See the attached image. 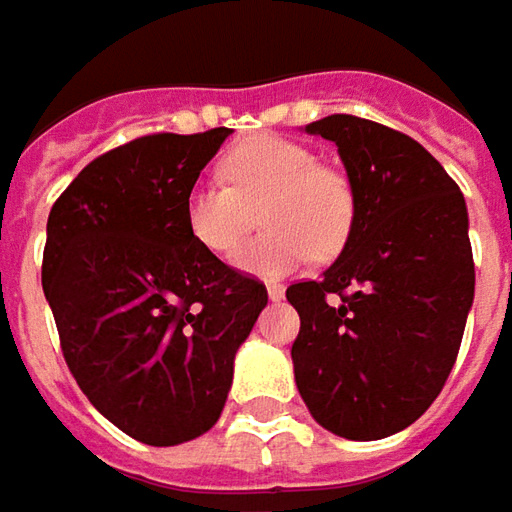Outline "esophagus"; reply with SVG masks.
I'll return each mask as SVG.
<instances>
[{"instance_id": "esophagus-1", "label": "esophagus", "mask_w": 512, "mask_h": 512, "mask_svg": "<svg viewBox=\"0 0 512 512\" xmlns=\"http://www.w3.org/2000/svg\"><path fill=\"white\" fill-rule=\"evenodd\" d=\"M266 292H269V300L283 298V286H280V283H269V286H266Z\"/></svg>"}]
</instances>
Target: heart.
Listing matches in <instances>:
<instances>
[{
	"mask_svg": "<svg viewBox=\"0 0 512 512\" xmlns=\"http://www.w3.org/2000/svg\"><path fill=\"white\" fill-rule=\"evenodd\" d=\"M226 180H200L186 197L191 237L214 257H232L263 214L237 266L249 275L280 278L312 252H341L355 217V194L341 171L321 166L315 151L283 137H252L223 160Z\"/></svg>",
	"mask_w": 512,
	"mask_h": 512,
	"instance_id": "1",
	"label": "heart"
}]
</instances>
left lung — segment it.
Wrapping results in <instances>:
<instances>
[{
	"instance_id": "obj_1",
	"label": "left lung",
	"mask_w": 512,
	"mask_h": 512,
	"mask_svg": "<svg viewBox=\"0 0 512 512\" xmlns=\"http://www.w3.org/2000/svg\"><path fill=\"white\" fill-rule=\"evenodd\" d=\"M355 194L344 252L286 289L300 398L323 430L378 441L430 410L456 364L476 266L456 180L412 137L352 114L306 125Z\"/></svg>"
}]
</instances>
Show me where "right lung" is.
<instances>
[{"label": "right lung", "mask_w": 512, "mask_h": 512, "mask_svg": "<svg viewBox=\"0 0 512 512\" xmlns=\"http://www.w3.org/2000/svg\"><path fill=\"white\" fill-rule=\"evenodd\" d=\"M229 137L148 134L105 151L48 214L42 289L65 364L125 435L174 447L212 430L266 286L206 252L186 197Z\"/></svg>", "instance_id": "add662e5"}]
</instances>
